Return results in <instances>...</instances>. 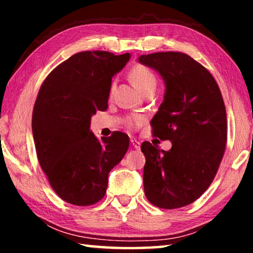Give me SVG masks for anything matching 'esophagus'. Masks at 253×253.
Instances as JSON below:
<instances>
[{
	"instance_id": "obj_1",
	"label": "esophagus",
	"mask_w": 253,
	"mask_h": 253,
	"mask_svg": "<svg viewBox=\"0 0 253 253\" xmlns=\"http://www.w3.org/2000/svg\"><path fill=\"white\" fill-rule=\"evenodd\" d=\"M130 143H131V146L134 147L135 149H139L140 148V143L139 142H137L136 139H130Z\"/></svg>"
}]
</instances>
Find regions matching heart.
Instances as JSON below:
<instances>
[{
  "label": "heart",
  "instance_id": "obj_1",
  "mask_svg": "<svg viewBox=\"0 0 253 253\" xmlns=\"http://www.w3.org/2000/svg\"><path fill=\"white\" fill-rule=\"evenodd\" d=\"M129 78L131 83L134 84L137 90L142 95L146 93L149 90H155L157 80L152 70L144 66H135L129 72ZM114 90V87L111 88V91ZM143 122V118L139 116H131L127 118V125L130 127L139 126Z\"/></svg>",
  "mask_w": 253,
  "mask_h": 253
}]
</instances>
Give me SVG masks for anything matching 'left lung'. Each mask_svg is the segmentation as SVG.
Here are the masks:
<instances>
[{"mask_svg": "<svg viewBox=\"0 0 253 253\" xmlns=\"http://www.w3.org/2000/svg\"><path fill=\"white\" fill-rule=\"evenodd\" d=\"M138 62L164 80V99L151 125L154 135L172 142L169 151L142 144L145 195L162 209L185 207L207 191L223 157V98L213 76L185 53L143 54Z\"/></svg>", "mask_w": 253, "mask_h": 253, "instance_id": "left-lung-1", "label": "left lung"}]
</instances>
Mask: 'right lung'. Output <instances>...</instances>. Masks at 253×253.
<instances>
[{
    "mask_svg": "<svg viewBox=\"0 0 253 253\" xmlns=\"http://www.w3.org/2000/svg\"><path fill=\"white\" fill-rule=\"evenodd\" d=\"M129 59L130 53L107 51L76 53L50 72L38 93L32 114L38 160L68 203L84 207L104 198L109 172L129 146L124 132L99 140L90 130L91 117L108 107L111 79Z\"/></svg>",
    "mask_w": 253,
    "mask_h": 253,
    "instance_id": "1",
    "label": "right lung"
}]
</instances>
